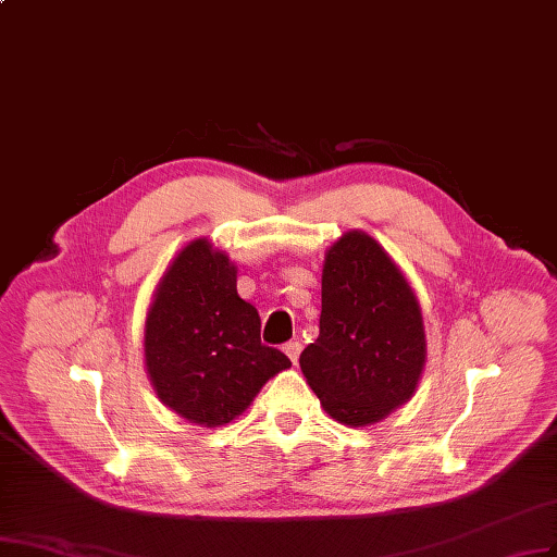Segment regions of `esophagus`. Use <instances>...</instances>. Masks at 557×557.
Returning <instances> with one entry per match:
<instances>
[{
	"label": "esophagus",
	"instance_id": "34e87169",
	"mask_svg": "<svg viewBox=\"0 0 557 557\" xmlns=\"http://www.w3.org/2000/svg\"><path fill=\"white\" fill-rule=\"evenodd\" d=\"M300 349H302V345H300V343H286V345H284V354L292 358V363H296V361H298Z\"/></svg>",
	"mask_w": 557,
	"mask_h": 557
}]
</instances>
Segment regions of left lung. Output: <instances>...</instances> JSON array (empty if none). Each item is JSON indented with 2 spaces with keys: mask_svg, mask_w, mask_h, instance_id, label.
<instances>
[{
  "mask_svg": "<svg viewBox=\"0 0 557 557\" xmlns=\"http://www.w3.org/2000/svg\"><path fill=\"white\" fill-rule=\"evenodd\" d=\"M423 363L414 292L368 233H345L326 252L319 337L300 354L305 380L335 421L361 428L411 398Z\"/></svg>",
  "mask_w": 557,
  "mask_h": 557,
  "instance_id": "obj_1",
  "label": "left lung"
}]
</instances>
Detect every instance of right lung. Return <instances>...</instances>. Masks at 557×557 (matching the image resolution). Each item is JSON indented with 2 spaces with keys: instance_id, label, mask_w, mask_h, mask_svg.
Here are the masks:
<instances>
[{
  "instance_id": "right-lung-1",
  "label": "right lung",
  "mask_w": 557,
  "mask_h": 557,
  "mask_svg": "<svg viewBox=\"0 0 557 557\" xmlns=\"http://www.w3.org/2000/svg\"><path fill=\"white\" fill-rule=\"evenodd\" d=\"M292 366L261 343L255 305L236 289V265L203 238L161 277L146 319V368L166 407L199 425H224Z\"/></svg>"
}]
</instances>
